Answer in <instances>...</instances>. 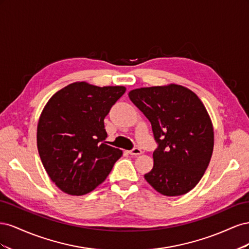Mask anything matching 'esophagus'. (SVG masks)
I'll return each mask as SVG.
<instances>
[{
	"label": "esophagus",
	"mask_w": 249,
	"mask_h": 249,
	"mask_svg": "<svg viewBox=\"0 0 249 249\" xmlns=\"http://www.w3.org/2000/svg\"><path fill=\"white\" fill-rule=\"evenodd\" d=\"M129 154L132 155V156H139V155L142 154V150L140 148H138V147H134L133 149L130 150Z\"/></svg>",
	"instance_id": "obj_1"
}]
</instances>
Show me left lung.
Returning <instances> with one entry per match:
<instances>
[{
  "instance_id": "obj_1",
  "label": "left lung",
  "mask_w": 249,
  "mask_h": 249,
  "mask_svg": "<svg viewBox=\"0 0 249 249\" xmlns=\"http://www.w3.org/2000/svg\"><path fill=\"white\" fill-rule=\"evenodd\" d=\"M129 97L152 124L158 144L146 182L166 196L189 192L207 170L214 147L203 104L190 89L176 84L134 89Z\"/></svg>"
}]
</instances>
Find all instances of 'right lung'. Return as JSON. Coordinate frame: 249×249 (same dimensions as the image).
I'll return each mask as SVG.
<instances>
[{
	"instance_id": "obj_1",
	"label": "right lung",
	"mask_w": 249,
	"mask_h": 249,
	"mask_svg": "<svg viewBox=\"0 0 249 249\" xmlns=\"http://www.w3.org/2000/svg\"><path fill=\"white\" fill-rule=\"evenodd\" d=\"M125 92L124 86L77 82L59 90L43 108L37 148L43 167L60 190L84 195L102 184L123 155L106 144L104 119Z\"/></svg>"
}]
</instances>
